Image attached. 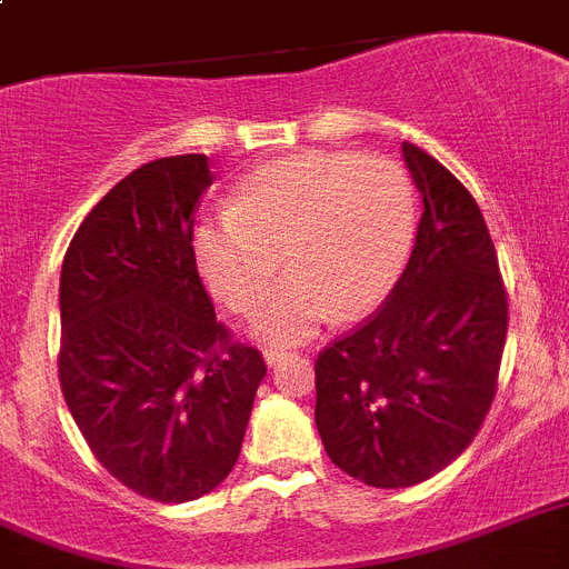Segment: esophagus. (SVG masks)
I'll use <instances>...</instances> for the list:
<instances>
[{
    "instance_id": "1",
    "label": "esophagus",
    "mask_w": 569,
    "mask_h": 569,
    "mask_svg": "<svg viewBox=\"0 0 569 569\" xmlns=\"http://www.w3.org/2000/svg\"><path fill=\"white\" fill-rule=\"evenodd\" d=\"M281 359H288V351L284 348H264V362L267 366H276Z\"/></svg>"
}]
</instances>
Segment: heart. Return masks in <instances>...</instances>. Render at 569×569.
Listing matches in <instances>:
<instances>
[{"instance_id": "b5f03b06", "label": "heart", "mask_w": 569, "mask_h": 569, "mask_svg": "<svg viewBox=\"0 0 569 569\" xmlns=\"http://www.w3.org/2000/svg\"><path fill=\"white\" fill-rule=\"evenodd\" d=\"M417 192L391 158L305 152L250 172L232 207L198 218L189 236L203 284L250 313L280 266L291 276L256 310L252 331L288 345L328 319L351 322L386 302L411 259Z\"/></svg>"}]
</instances>
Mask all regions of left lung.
Segmentation results:
<instances>
[{
    "instance_id": "8db88e82",
    "label": "left lung",
    "mask_w": 569,
    "mask_h": 569,
    "mask_svg": "<svg viewBox=\"0 0 569 569\" xmlns=\"http://www.w3.org/2000/svg\"><path fill=\"white\" fill-rule=\"evenodd\" d=\"M402 158L423 196L415 250L382 308L317 359L328 458L377 489L417 487L478 435L498 391L509 305L469 189L420 146Z\"/></svg>"
}]
</instances>
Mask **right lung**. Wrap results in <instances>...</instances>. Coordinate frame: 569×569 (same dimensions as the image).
I'll use <instances>...</instances> for the list:
<instances>
[{"label": "right lung", "instance_id": "1", "mask_svg": "<svg viewBox=\"0 0 569 569\" xmlns=\"http://www.w3.org/2000/svg\"><path fill=\"white\" fill-rule=\"evenodd\" d=\"M207 154L129 172L86 216L60 273V386L94 458L158 503L232 472L267 366L216 319L192 259Z\"/></svg>", "mask_w": 569, "mask_h": 569}]
</instances>
